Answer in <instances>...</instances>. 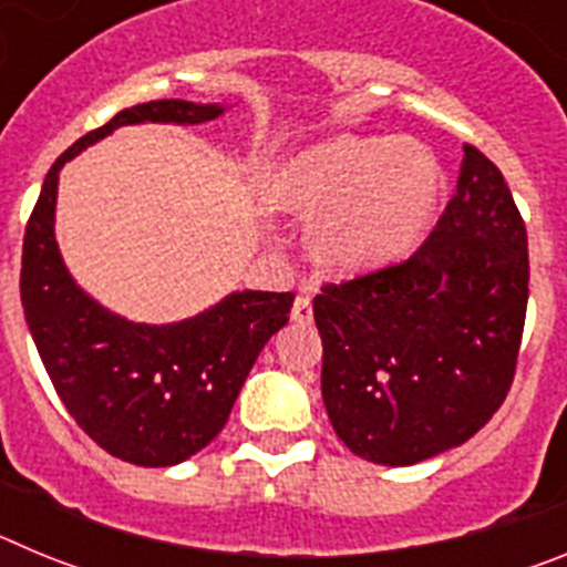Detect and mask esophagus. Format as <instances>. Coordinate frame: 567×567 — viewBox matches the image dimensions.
I'll return each instance as SVG.
<instances>
[{
  "instance_id": "obj_1",
  "label": "esophagus",
  "mask_w": 567,
  "mask_h": 567,
  "mask_svg": "<svg viewBox=\"0 0 567 567\" xmlns=\"http://www.w3.org/2000/svg\"><path fill=\"white\" fill-rule=\"evenodd\" d=\"M292 320H295V323H300V327H307V323H312V298H309L307 292L295 298Z\"/></svg>"
}]
</instances>
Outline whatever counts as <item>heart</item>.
I'll return each instance as SVG.
<instances>
[{
  "mask_svg": "<svg viewBox=\"0 0 567 567\" xmlns=\"http://www.w3.org/2000/svg\"><path fill=\"white\" fill-rule=\"evenodd\" d=\"M443 187V167L425 144L340 135L280 164L267 195L280 209L318 213L309 227L315 258L340 272H365L417 247Z\"/></svg>",
  "mask_w": 567,
  "mask_h": 567,
  "instance_id": "heart-1",
  "label": "heart"
}]
</instances>
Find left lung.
<instances>
[{"instance_id": "8db88e82", "label": "left lung", "mask_w": 567, "mask_h": 567, "mask_svg": "<svg viewBox=\"0 0 567 567\" xmlns=\"http://www.w3.org/2000/svg\"><path fill=\"white\" fill-rule=\"evenodd\" d=\"M528 235L503 173L465 144L457 193L403 264L315 298L320 392L346 449L414 465L463 445L514 380Z\"/></svg>"}]
</instances>
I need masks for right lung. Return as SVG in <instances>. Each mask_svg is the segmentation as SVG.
I'll list each match as a JSON object with an SVG mask.
<instances>
[{"label": "right lung", "mask_w": 567, "mask_h": 567, "mask_svg": "<svg viewBox=\"0 0 567 567\" xmlns=\"http://www.w3.org/2000/svg\"><path fill=\"white\" fill-rule=\"evenodd\" d=\"M224 110L184 99L122 110L59 155L24 229L19 287L50 383L90 440L144 468L184 463L218 437L260 349L287 327L295 295L229 292L215 307L162 327L110 312L79 287L59 252V173L124 124H204Z\"/></svg>", "instance_id": "1"}]
</instances>
